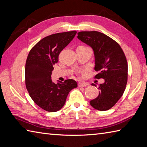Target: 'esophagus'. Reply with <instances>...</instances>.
<instances>
[{"mask_svg": "<svg viewBox=\"0 0 147 147\" xmlns=\"http://www.w3.org/2000/svg\"><path fill=\"white\" fill-rule=\"evenodd\" d=\"M87 86H89V84L85 83V82H79V87H87Z\"/></svg>", "mask_w": 147, "mask_h": 147, "instance_id": "34e87169", "label": "esophagus"}]
</instances>
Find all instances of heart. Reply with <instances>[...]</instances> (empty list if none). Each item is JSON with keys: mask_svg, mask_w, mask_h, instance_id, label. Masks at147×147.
<instances>
[{"mask_svg": "<svg viewBox=\"0 0 147 147\" xmlns=\"http://www.w3.org/2000/svg\"><path fill=\"white\" fill-rule=\"evenodd\" d=\"M82 47H86V46H82Z\"/></svg>", "mask_w": 147, "mask_h": 147, "instance_id": "1", "label": "heart"}]
</instances>
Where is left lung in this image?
<instances>
[{
	"label": "left lung",
	"instance_id": "left-lung-1",
	"mask_svg": "<svg viewBox=\"0 0 147 147\" xmlns=\"http://www.w3.org/2000/svg\"><path fill=\"white\" fill-rule=\"evenodd\" d=\"M77 38L92 48L95 61V77L103 79L98 89L99 96L90 101L97 110L107 111L115 105L125 92L128 80V64L119 44L98 31H81ZM92 86H96L92 84Z\"/></svg>",
	"mask_w": 147,
	"mask_h": 147
}]
</instances>
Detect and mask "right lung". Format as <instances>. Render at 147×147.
<instances>
[{
	"label": "right lung",
	"mask_w": 147,
	"mask_h": 147,
	"mask_svg": "<svg viewBox=\"0 0 147 147\" xmlns=\"http://www.w3.org/2000/svg\"><path fill=\"white\" fill-rule=\"evenodd\" d=\"M76 31L51 34L42 39L29 51L26 62V86L29 96L41 108L49 112H57L62 108L70 91L77 87L72 79L51 80L53 65L58 55L70 43Z\"/></svg>",
	"instance_id": "right-lung-1"
}]
</instances>
